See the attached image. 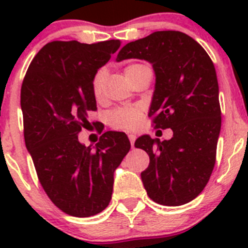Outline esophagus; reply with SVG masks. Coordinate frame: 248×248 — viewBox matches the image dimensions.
I'll use <instances>...</instances> for the list:
<instances>
[{
	"label": "esophagus",
	"instance_id": "1",
	"mask_svg": "<svg viewBox=\"0 0 248 248\" xmlns=\"http://www.w3.org/2000/svg\"><path fill=\"white\" fill-rule=\"evenodd\" d=\"M128 138H129V140H130L131 146L134 145V141H135V139H137V135H135V134H131V133H129Z\"/></svg>",
	"mask_w": 248,
	"mask_h": 248
}]
</instances>
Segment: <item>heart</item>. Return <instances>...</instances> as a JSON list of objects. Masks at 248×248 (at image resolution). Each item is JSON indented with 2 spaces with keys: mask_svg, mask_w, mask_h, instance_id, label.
<instances>
[{
  "mask_svg": "<svg viewBox=\"0 0 248 248\" xmlns=\"http://www.w3.org/2000/svg\"><path fill=\"white\" fill-rule=\"evenodd\" d=\"M138 64L129 65L125 68V72H128L130 68L137 67ZM103 82H104V72L99 71L93 78L92 82V89L95 98L102 97L103 93ZM141 120V110L139 107H125V108H119L111 111L110 114V124L117 129H131L138 128Z\"/></svg>",
  "mask_w": 248,
  "mask_h": 248,
  "instance_id": "1",
  "label": "heart"
}]
</instances>
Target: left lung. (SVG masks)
I'll return each instance as SVG.
<instances>
[{
    "label": "left lung",
    "instance_id": "left-lung-1",
    "mask_svg": "<svg viewBox=\"0 0 248 248\" xmlns=\"http://www.w3.org/2000/svg\"><path fill=\"white\" fill-rule=\"evenodd\" d=\"M144 59L153 65L155 88L149 117L155 128H171L160 141L141 135L135 148L148 153L141 172L149 198L160 205L180 206L203 190L214 170L221 130L218 83L209 54L179 31H157L125 45L117 56Z\"/></svg>",
    "mask_w": 248,
    "mask_h": 248
}]
</instances>
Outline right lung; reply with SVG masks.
I'll return each mask as SVG.
<instances>
[{
	"label": "right lung",
	"mask_w": 248,
	"mask_h": 248,
	"mask_svg": "<svg viewBox=\"0 0 248 248\" xmlns=\"http://www.w3.org/2000/svg\"><path fill=\"white\" fill-rule=\"evenodd\" d=\"M120 47L119 39L47 43L31 62L21 88L26 148L39 183L65 214L89 217L109 205L114 171L128 151L124 133L107 131L95 146L78 133L97 109L92 82Z\"/></svg>",
	"instance_id": "1"
}]
</instances>
